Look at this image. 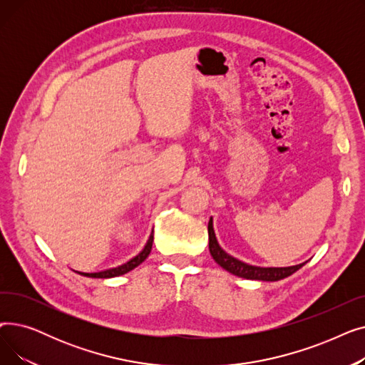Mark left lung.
I'll use <instances>...</instances> for the list:
<instances>
[{
    "instance_id": "left-lung-1",
    "label": "left lung",
    "mask_w": 365,
    "mask_h": 365,
    "mask_svg": "<svg viewBox=\"0 0 365 365\" xmlns=\"http://www.w3.org/2000/svg\"><path fill=\"white\" fill-rule=\"evenodd\" d=\"M208 248L210 253H212L213 259L220 264L223 269L227 272H231L237 277L247 278V279H259V281H279L282 278L290 277L294 274L297 269L304 264H296V266H289V267H259V266H252L247 264L232 256H229L226 252H223L217 240L215 235V229H213V220L210 219L208 222Z\"/></svg>"
}]
</instances>
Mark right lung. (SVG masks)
<instances>
[{"mask_svg":"<svg viewBox=\"0 0 365 365\" xmlns=\"http://www.w3.org/2000/svg\"><path fill=\"white\" fill-rule=\"evenodd\" d=\"M152 242H153V232L152 235L149 237L146 245L143 250L136 256L133 257L130 262L118 266V267H112V269H106V271H102V272H94V274H87V272H78L80 275H84V277H88V278H112V277H118V275H124L127 272H130L131 269H134V267L139 266L150 253L152 250ZM76 272V271H75Z\"/></svg>","mask_w":365,"mask_h":365,"instance_id":"obj_1","label":"right lung"}]
</instances>
